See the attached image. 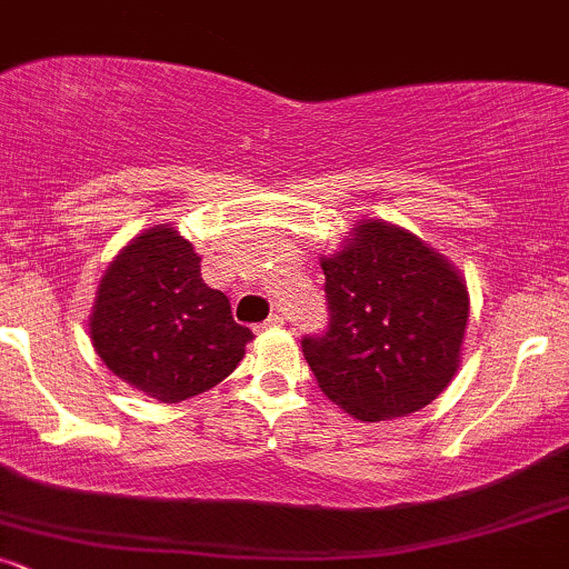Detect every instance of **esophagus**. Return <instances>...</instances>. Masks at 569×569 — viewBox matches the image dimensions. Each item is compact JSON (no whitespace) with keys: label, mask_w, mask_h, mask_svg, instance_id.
<instances>
[{"label":"esophagus","mask_w":569,"mask_h":569,"mask_svg":"<svg viewBox=\"0 0 569 569\" xmlns=\"http://www.w3.org/2000/svg\"><path fill=\"white\" fill-rule=\"evenodd\" d=\"M278 326H283V318H280V316H278V312H276V316H270V318H267V321H264V323H259V326H257V331H267V329H278Z\"/></svg>","instance_id":"34e87169"}]
</instances>
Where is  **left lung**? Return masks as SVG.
<instances>
[{"label": "left lung", "mask_w": 569, "mask_h": 569, "mask_svg": "<svg viewBox=\"0 0 569 569\" xmlns=\"http://www.w3.org/2000/svg\"><path fill=\"white\" fill-rule=\"evenodd\" d=\"M321 270L329 326L302 337L318 388L363 422L428 407L455 377L466 337L468 291L455 267L369 219Z\"/></svg>", "instance_id": "obj_1"}]
</instances>
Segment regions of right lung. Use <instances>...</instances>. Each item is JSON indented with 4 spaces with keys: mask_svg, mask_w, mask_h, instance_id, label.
Returning <instances> with one entry per match:
<instances>
[{
    "mask_svg": "<svg viewBox=\"0 0 569 569\" xmlns=\"http://www.w3.org/2000/svg\"><path fill=\"white\" fill-rule=\"evenodd\" d=\"M90 339L122 382L179 403L230 377L253 335L234 323L230 299L202 283L192 243L154 227L101 278Z\"/></svg>",
    "mask_w": 569,
    "mask_h": 569,
    "instance_id": "add662e5",
    "label": "right lung"
}]
</instances>
